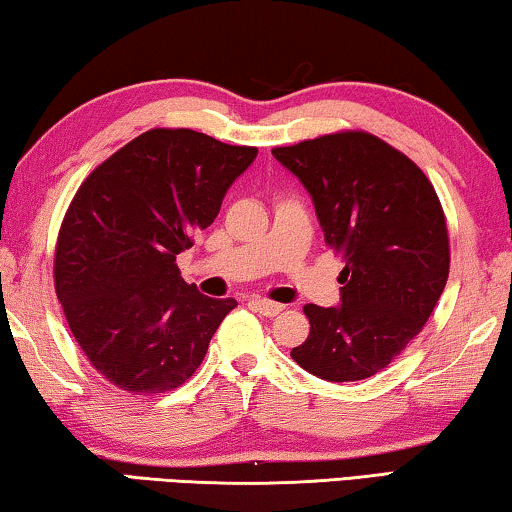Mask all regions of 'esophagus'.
<instances>
[{"label":"esophagus","mask_w":512,"mask_h":512,"mask_svg":"<svg viewBox=\"0 0 512 512\" xmlns=\"http://www.w3.org/2000/svg\"><path fill=\"white\" fill-rule=\"evenodd\" d=\"M251 308H254L256 313L265 315V317H276L283 311L281 304H276V301H270V299H261V297L251 299Z\"/></svg>","instance_id":"esophagus-1"}]
</instances>
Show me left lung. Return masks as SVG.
I'll list each match as a JSON object with an SVG mask.
<instances>
[{
	"instance_id": "8db88e82",
	"label": "left lung",
	"mask_w": 512,
	"mask_h": 512,
	"mask_svg": "<svg viewBox=\"0 0 512 512\" xmlns=\"http://www.w3.org/2000/svg\"><path fill=\"white\" fill-rule=\"evenodd\" d=\"M313 197L326 245L342 256L340 306L306 304L311 333L290 351L324 381L370 379L422 331L447 286L449 236L431 181L365 131L274 147Z\"/></svg>"
}]
</instances>
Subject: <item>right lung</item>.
Wrapping results in <instances>:
<instances>
[{"label": "right lung", "mask_w": 512, "mask_h": 512, "mask_svg": "<svg viewBox=\"0 0 512 512\" xmlns=\"http://www.w3.org/2000/svg\"><path fill=\"white\" fill-rule=\"evenodd\" d=\"M256 154L192 129H152L74 195L56 240V297L90 365L120 390L179 388L238 306L188 286L177 256L213 224Z\"/></svg>", "instance_id": "add662e5"}]
</instances>
